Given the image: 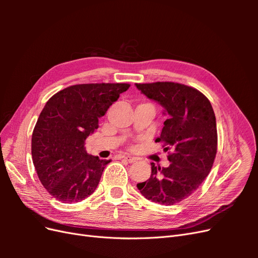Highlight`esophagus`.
I'll list each match as a JSON object with an SVG mask.
<instances>
[{"instance_id": "34e87169", "label": "esophagus", "mask_w": 258, "mask_h": 258, "mask_svg": "<svg viewBox=\"0 0 258 258\" xmlns=\"http://www.w3.org/2000/svg\"><path fill=\"white\" fill-rule=\"evenodd\" d=\"M122 158H123V160H126V161H128L130 163H134V162H136L138 160V158L132 157V156H122Z\"/></svg>"}]
</instances>
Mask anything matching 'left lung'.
I'll return each instance as SVG.
<instances>
[{
  "mask_svg": "<svg viewBox=\"0 0 258 258\" xmlns=\"http://www.w3.org/2000/svg\"><path fill=\"white\" fill-rule=\"evenodd\" d=\"M168 113L160 137L168 152V168L155 167L147 181L137 187L143 196L171 206L189 197L210 173L217 152V130L213 107L196 88L173 82L136 84Z\"/></svg>",
  "mask_w": 258,
  "mask_h": 258,
  "instance_id": "obj_1",
  "label": "left lung"
}]
</instances>
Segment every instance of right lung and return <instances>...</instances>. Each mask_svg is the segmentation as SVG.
Here are the masks:
<instances>
[{
  "label": "right lung",
  "mask_w": 258,
  "mask_h": 258,
  "mask_svg": "<svg viewBox=\"0 0 258 258\" xmlns=\"http://www.w3.org/2000/svg\"><path fill=\"white\" fill-rule=\"evenodd\" d=\"M129 87L126 83L79 84L46 102L33 129L31 153L37 176L52 197L74 204L96 190L110 160L86 153V139Z\"/></svg>",
  "instance_id": "add662e5"
}]
</instances>
